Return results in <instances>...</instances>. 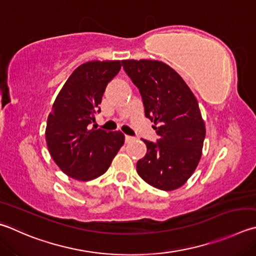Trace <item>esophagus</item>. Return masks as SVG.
Returning a JSON list of instances; mask_svg holds the SVG:
<instances>
[{
    "label": "esophagus",
    "mask_w": 256,
    "mask_h": 256,
    "mask_svg": "<svg viewBox=\"0 0 256 256\" xmlns=\"http://www.w3.org/2000/svg\"><path fill=\"white\" fill-rule=\"evenodd\" d=\"M125 141H126L128 143L134 141V138L133 136H125Z\"/></svg>",
    "instance_id": "34e87169"
}]
</instances>
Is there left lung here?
Returning a JSON list of instances; mask_svg holds the SVG:
<instances>
[{
	"label": "left lung",
	"mask_w": 256,
	"mask_h": 256,
	"mask_svg": "<svg viewBox=\"0 0 256 256\" xmlns=\"http://www.w3.org/2000/svg\"><path fill=\"white\" fill-rule=\"evenodd\" d=\"M122 66L142 96L144 112L159 140H143L146 154L138 176L152 187L170 192L186 184L202 158L206 136L196 97L174 69L158 60H123Z\"/></svg>",
	"instance_id": "obj_1"
}]
</instances>
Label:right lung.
<instances>
[{"mask_svg":"<svg viewBox=\"0 0 256 256\" xmlns=\"http://www.w3.org/2000/svg\"><path fill=\"white\" fill-rule=\"evenodd\" d=\"M120 60H92L72 74L52 105L46 128L51 158L60 170L87 181L105 174L124 144L120 131L90 128L108 84L118 75Z\"/></svg>","mask_w":256,"mask_h":256,"instance_id":"1","label":"right lung"}]
</instances>
